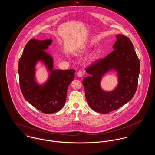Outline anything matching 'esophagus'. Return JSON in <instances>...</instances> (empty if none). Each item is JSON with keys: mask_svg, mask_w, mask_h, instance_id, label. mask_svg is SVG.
Returning <instances> with one entry per match:
<instances>
[{"mask_svg": "<svg viewBox=\"0 0 155 155\" xmlns=\"http://www.w3.org/2000/svg\"><path fill=\"white\" fill-rule=\"evenodd\" d=\"M77 76L80 78L82 77L83 76V72L82 71H79L78 73H77Z\"/></svg>", "mask_w": 155, "mask_h": 155, "instance_id": "esophagus-1", "label": "esophagus"}]
</instances>
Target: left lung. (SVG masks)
<instances>
[{
	"label": "left lung",
	"mask_w": 155,
	"mask_h": 155,
	"mask_svg": "<svg viewBox=\"0 0 155 155\" xmlns=\"http://www.w3.org/2000/svg\"><path fill=\"white\" fill-rule=\"evenodd\" d=\"M116 37L114 51L87 67L85 71L90 75L82 81L89 106L102 114L118 109L131 100L138 85L140 63L133 43L123 35ZM113 71L117 73L118 85L111 91H104L101 82L106 74Z\"/></svg>",
	"instance_id": "left-lung-1"
}]
</instances>
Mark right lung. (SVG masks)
<instances>
[{"label": "right lung", "mask_w": 155, "mask_h": 155, "mask_svg": "<svg viewBox=\"0 0 155 155\" xmlns=\"http://www.w3.org/2000/svg\"><path fill=\"white\" fill-rule=\"evenodd\" d=\"M52 39H31L25 45L18 61L20 86L25 100L42 112L50 114L60 110L66 100L67 91L73 81L75 70L53 68V58L45 52ZM44 65L48 77L39 84L36 78L37 64Z\"/></svg>", "instance_id": "1"}]
</instances>
